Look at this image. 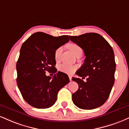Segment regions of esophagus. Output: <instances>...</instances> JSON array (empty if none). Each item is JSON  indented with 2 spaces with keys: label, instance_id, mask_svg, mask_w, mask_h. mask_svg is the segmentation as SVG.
Returning <instances> with one entry per match:
<instances>
[{
  "label": "esophagus",
  "instance_id": "obj_1",
  "mask_svg": "<svg viewBox=\"0 0 129 129\" xmlns=\"http://www.w3.org/2000/svg\"><path fill=\"white\" fill-rule=\"evenodd\" d=\"M69 79H70V81L71 80H72V76H69Z\"/></svg>",
  "mask_w": 129,
  "mask_h": 129
}]
</instances>
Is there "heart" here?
<instances>
[{
	"instance_id": "obj_1",
	"label": "heart",
	"mask_w": 129,
	"mask_h": 129,
	"mask_svg": "<svg viewBox=\"0 0 129 129\" xmlns=\"http://www.w3.org/2000/svg\"><path fill=\"white\" fill-rule=\"evenodd\" d=\"M67 47L71 52L73 53L76 56H77V55H79V54H82V48L80 47L79 45H77L75 43H69L67 45ZM62 49L61 47H59L57 48L55 51V53H54V56H55V59L56 61L59 60L60 55H61L62 53ZM59 70L62 72L65 73L67 74H71L72 73H73L76 70V67L70 66V65L67 64H62L61 66H60L59 67Z\"/></svg>"
}]
</instances>
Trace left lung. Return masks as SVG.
<instances>
[{
    "label": "left lung",
    "mask_w": 129,
    "mask_h": 129,
    "mask_svg": "<svg viewBox=\"0 0 129 129\" xmlns=\"http://www.w3.org/2000/svg\"><path fill=\"white\" fill-rule=\"evenodd\" d=\"M71 41L83 50L86 58L73 77L79 89L72 94L74 105L82 109H93L108 100L115 81L116 63L114 53L108 42L97 33L69 36ZM87 77V81L83 79ZM82 79H81V77Z\"/></svg>",
    "instance_id": "1"
}]
</instances>
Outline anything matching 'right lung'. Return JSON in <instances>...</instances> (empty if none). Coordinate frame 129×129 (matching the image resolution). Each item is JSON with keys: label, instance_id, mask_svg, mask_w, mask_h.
I'll use <instances>...</instances> for the list:
<instances>
[{"label": "right lung", "instance_id": "obj_1", "mask_svg": "<svg viewBox=\"0 0 129 129\" xmlns=\"http://www.w3.org/2000/svg\"><path fill=\"white\" fill-rule=\"evenodd\" d=\"M70 41L68 35L53 37L44 32L32 34L22 44L17 62V83L24 100L38 109L52 106L60 89L69 83L67 74L55 69L57 48ZM47 71L54 74L47 77Z\"/></svg>", "mask_w": 129, "mask_h": 129}]
</instances>
